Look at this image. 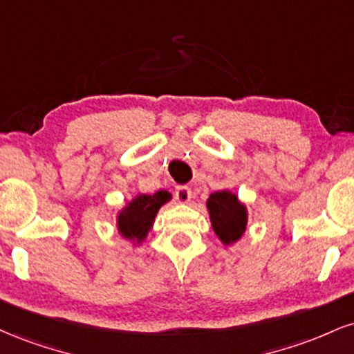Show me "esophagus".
<instances>
[{
	"label": "esophagus",
	"mask_w": 354,
	"mask_h": 354,
	"mask_svg": "<svg viewBox=\"0 0 354 354\" xmlns=\"http://www.w3.org/2000/svg\"><path fill=\"white\" fill-rule=\"evenodd\" d=\"M174 198L178 199V203H188L191 199V189L188 186H178L174 189Z\"/></svg>",
	"instance_id": "obj_1"
}]
</instances>
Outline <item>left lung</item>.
I'll list each match as a JSON object with an SVG mask.
<instances>
[{"label":"left lung","instance_id":"8db88e82","mask_svg":"<svg viewBox=\"0 0 354 354\" xmlns=\"http://www.w3.org/2000/svg\"><path fill=\"white\" fill-rule=\"evenodd\" d=\"M207 209H209L212 229L224 244H231L244 234L247 211L237 201V196L229 191H216L207 199Z\"/></svg>","mask_w":354,"mask_h":354}]
</instances>
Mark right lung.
<instances>
[{
	"mask_svg": "<svg viewBox=\"0 0 354 354\" xmlns=\"http://www.w3.org/2000/svg\"><path fill=\"white\" fill-rule=\"evenodd\" d=\"M169 199L168 191L140 194L118 214V231L129 239H143L150 231L156 212Z\"/></svg>",
	"mask_w": 354,
	"mask_h": 354,
	"instance_id": "right-lung-1",
	"label": "right lung"
}]
</instances>
